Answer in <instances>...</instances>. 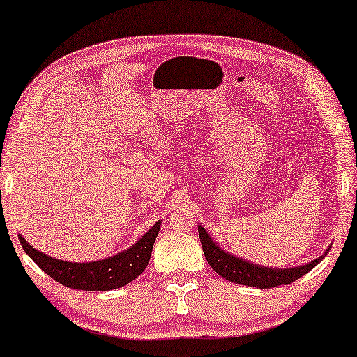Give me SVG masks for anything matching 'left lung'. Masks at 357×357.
<instances>
[{"mask_svg": "<svg viewBox=\"0 0 357 357\" xmlns=\"http://www.w3.org/2000/svg\"><path fill=\"white\" fill-rule=\"evenodd\" d=\"M197 233H199L201 245L202 250H204L206 260L209 261L212 270H215L222 278L228 279V281L243 284V286H250L257 289H271L278 286H286V284H292L297 281L298 278L305 276L306 273L311 271L317 263H319L327 252L331 250L328 248L324 254L317 257L310 263L301 266H294V268H268V266H260L255 265V263H249L239 257H234L229 252L223 250L218 248V245L213 243L204 227H197Z\"/></svg>", "mask_w": 357, "mask_h": 357, "instance_id": "1", "label": "left lung"}]
</instances>
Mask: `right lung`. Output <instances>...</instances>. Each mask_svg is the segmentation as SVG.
I'll return each mask as SVG.
<instances>
[{
	"instance_id": "1",
	"label": "right lung",
	"mask_w": 357,
	"mask_h": 357,
	"mask_svg": "<svg viewBox=\"0 0 357 357\" xmlns=\"http://www.w3.org/2000/svg\"><path fill=\"white\" fill-rule=\"evenodd\" d=\"M160 228L161 220L153 225L129 249L108 257V259L89 263H71L52 259V257L36 250L22 236H19V241L30 259L54 281L70 289L98 290L100 292V290L123 287L145 271Z\"/></svg>"
}]
</instances>
